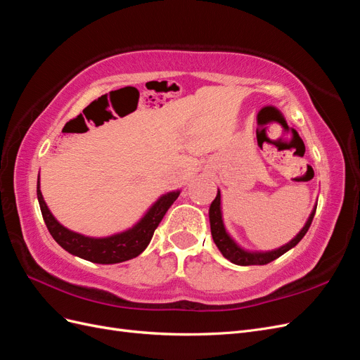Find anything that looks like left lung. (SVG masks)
Wrapping results in <instances>:
<instances>
[{
	"instance_id": "1",
	"label": "left lung",
	"mask_w": 360,
	"mask_h": 360,
	"mask_svg": "<svg viewBox=\"0 0 360 360\" xmlns=\"http://www.w3.org/2000/svg\"><path fill=\"white\" fill-rule=\"evenodd\" d=\"M317 209V207H315ZM315 209L312 210L308 222L304 224V226L302 228V231L292 238L290 243H287L285 246H282L279 249L270 250V252H248V250H243L242 248H238L233 238L226 234L225 226L222 222V213H221V192L217 191V195L214 201L210 205V230H212V237L217 246V249L221 250L222 255L230 259L231 263L237 264V266H261V264H269L270 261H274L276 258H279L281 255H284L287 250H290L291 248L296 246L303 236L308 233L309 226L312 224L314 214H315Z\"/></svg>"
}]
</instances>
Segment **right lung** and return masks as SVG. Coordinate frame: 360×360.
<instances>
[{
  "instance_id": "obj_1",
  "label": "right lung",
  "mask_w": 360,
  "mask_h": 360,
  "mask_svg": "<svg viewBox=\"0 0 360 360\" xmlns=\"http://www.w3.org/2000/svg\"><path fill=\"white\" fill-rule=\"evenodd\" d=\"M180 192H169L159 198L155 205L147 212L134 228L105 238H91L82 234L73 233L57 222L48 209V205L41 197L40 184L37 181V198L43 221H45L51 236L63 249H66L72 255L84 258L91 263L99 264H115L138 257L148 246L151 237L163 216L168 212L172 202L177 200Z\"/></svg>"
}]
</instances>
